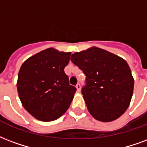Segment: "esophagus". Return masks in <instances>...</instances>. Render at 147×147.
Wrapping results in <instances>:
<instances>
[{
  "label": "esophagus",
  "mask_w": 147,
  "mask_h": 147,
  "mask_svg": "<svg viewBox=\"0 0 147 147\" xmlns=\"http://www.w3.org/2000/svg\"><path fill=\"white\" fill-rule=\"evenodd\" d=\"M76 87L77 89V91H78V92H80V90H81V86H80L79 83H78V84L76 85Z\"/></svg>",
  "instance_id": "34e87169"
}]
</instances>
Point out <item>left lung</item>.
Segmentation results:
<instances>
[{
    "instance_id": "obj_1",
    "label": "left lung",
    "mask_w": 147,
    "mask_h": 147,
    "mask_svg": "<svg viewBox=\"0 0 147 147\" xmlns=\"http://www.w3.org/2000/svg\"><path fill=\"white\" fill-rule=\"evenodd\" d=\"M71 61L86 76L82 93L90 115L103 122L120 118L129 107L134 88V79L125 60L92 47L76 52Z\"/></svg>"
}]
</instances>
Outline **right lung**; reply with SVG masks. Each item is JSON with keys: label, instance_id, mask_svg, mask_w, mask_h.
<instances>
[{"label": "right lung", "instance_id": "obj_1", "mask_svg": "<svg viewBox=\"0 0 147 147\" xmlns=\"http://www.w3.org/2000/svg\"><path fill=\"white\" fill-rule=\"evenodd\" d=\"M71 52L47 48L36 53L22 65L17 90L24 108L37 120L51 121L65 114L76 88L65 73Z\"/></svg>", "mask_w": 147, "mask_h": 147}]
</instances>
